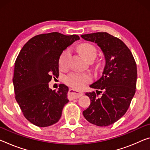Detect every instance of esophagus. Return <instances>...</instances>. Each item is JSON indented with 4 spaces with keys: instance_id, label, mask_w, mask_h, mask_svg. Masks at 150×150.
I'll return each instance as SVG.
<instances>
[{
    "instance_id": "1",
    "label": "esophagus",
    "mask_w": 150,
    "mask_h": 150,
    "mask_svg": "<svg viewBox=\"0 0 150 150\" xmlns=\"http://www.w3.org/2000/svg\"><path fill=\"white\" fill-rule=\"evenodd\" d=\"M83 95V92H77L73 89H69V98L71 100L79 98V97H81Z\"/></svg>"
}]
</instances>
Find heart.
<instances>
[{"mask_svg": "<svg viewBox=\"0 0 150 150\" xmlns=\"http://www.w3.org/2000/svg\"><path fill=\"white\" fill-rule=\"evenodd\" d=\"M78 51L87 60L93 57H96L97 55L96 48L93 45L89 43L81 44L78 47ZM70 57L71 52L69 50L64 51L59 59V67L62 69L67 68L69 63ZM91 75L84 73H73L67 76L65 79L67 84L76 89H79L82 88L85 84L91 81Z\"/></svg>", "mask_w": 150, "mask_h": 150, "instance_id": "1", "label": "heart"}]
</instances>
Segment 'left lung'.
Segmentation results:
<instances>
[{
	"mask_svg": "<svg viewBox=\"0 0 150 150\" xmlns=\"http://www.w3.org/2000/svg\"><path fill=\"white\" fill-rule=\"evenodd\" d=\"M85 41L96 43L105 57L101 77L90 87L96 93H86L91 104L83 111L85 118L97 126H108L126 113L134 97L137 81V67L132 52L124 42L108 33L82 35ZM102 93L100 98L97 94Z\"/></svg>",
	"mask_w": 150,
	"mask_h": 150,
	"instance_id": "1",
	"label": "left lung"
}]
</instances>
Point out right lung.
Returning a JSON list of instances; mask_svg holds the SVG:
<instances>
[{"label": "right lung", "instance_id": "obj_1", "mask_svg": "<svg viewBox=\"0 0 150 150\" xmlns=\"http://www.w3.org/2000/svg\"><path fill=\"white\" fill-rule=\"evenodd\" d=\"M78 35L57 32L33 37L24 45L16 59L13 85L16 101L25 118L39 127L56 123L69 102V88L61 84L57 91L49 87L52 77L59 75V59Z\"/></svg>", "mask_w": 150, "mask_h": 150}]
</instances>
